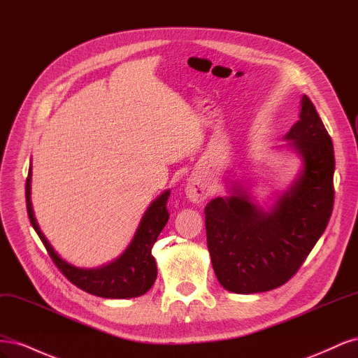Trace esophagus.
I'll list each match as a JSON object with an SVG mask.
<instances>
[{
  "mask_svg": "<svg viewBox=\"0 0 358 358\" xmlns=\"http://www.w3.org/2000/svg\"><path fill=\"white\" fill-rule=\"evenodd\" d=\"M187 197L192 203H201L209 197V187L201 173H194V175L188 179L185 187Z\"/></svg>",
  "mask_w": 358,
  "mask_h": 358,
  "instance_id": "1",
  "label": "esophagus"
}]
</instances>
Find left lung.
I'll use <instances>...</instances> for the list:
<instances>
[{"label":"left lung","instance_id":"8db88e82","mask_svg":"<svg viewBox=\"0 0 358 358\" xmlns=\"http://www.w3.org/2000/svg\"><path fill=\"white\" fill-rule=\"evenodd\" d=\"M300 119L285 136L303 161L288 191L268 212L242 187L208 203L206 236L220 284L237 294L284 285L326 230L333 210L334 150L315 106L306 95Z\"/></svg>","mask_w":358,"mask_h":358}]
</instances>
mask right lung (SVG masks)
<instances>
[{
  "mask_svg": "<svg viewBox=\"0 0 358 358\" xmlns=\"http://www.w3.org/2000/svg\"><path fill=\"white\" fill-rule=\"evenodd\" d=\"M170 191L162 192L158 199L149 204L142 216L131 243L117 257L115 262L96 268H80L69 264L55 252L45 234L41 233L36 221L31 204V167L28 171L25 199L31 225L48 249L50 258L71 284L90 292V294L104 299H131L143 296L150 289L157 279V264L152 255V246L159 233L169 221L167 200Z\"/></svg>",
  "mask_w": 358,
  "mask_h": 358,
  "instance_id": "right-lung-1",
  "label": "right lung"
}]
</instances>
